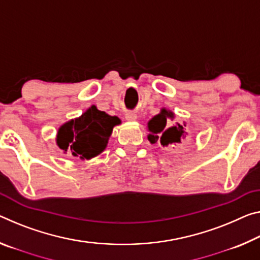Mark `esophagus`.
Returning <instances> with one entry per match:
<instances>
[{
    "mask_svg": "<svg viewBox=\"0 0 260 260\" xmlns=\"http://www.w3.org/2000/svg\"><path fill=\"white\" fill-rule=\"evenodd\" d=\"M125 118L128 121H134L135 119H137V113L132 112V111H127V112L125 113Z\"/></svg>",
    "mask_w": 260,
    "mask_h": 260,
    "instance_id": "1",
    "label": "esophagus"
}]
</instances>
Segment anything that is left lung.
I'll list each match as a JSON object with an SVG mask.
<instances>
[{
	"mask_svg": "<svg viewBox=\"0 0 260 260\" xmlns=\"http://www.w3.org/2000/svg\"><path fill=\"white\" fill-rule=\"evenodd\" d=\"M168 118H172V113L163 109L160 113L155 115L148 122V128L151 132V134L148 135V139L151 143H155L157 140H159L160 145L163 146L180 142V138L184 133L183 126L179 123L177 126H168Z\"/></svg>",
	"mask_w": 260,
	"mask_h": 260,
	"instance_id": "obj_1",
	"label": "left lung"
}]
</instances>
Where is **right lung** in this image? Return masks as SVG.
<instances>
[{"mask_svg":"<svg viewBox=\"0 0 260 260\" xmlns=\"http://www.w3.org/2000/svg\"><path fill=\"white\" fill-rule=\"evenodd\" d=\"M120 119L91 106L75 120L66 122L57 133V146L75 157L89 159L105 149L109 138Z\"/></svg>","mask_w":260,"mask_h":260,"instance_id":"obj_1","label":"right lung"}]
</instances>
